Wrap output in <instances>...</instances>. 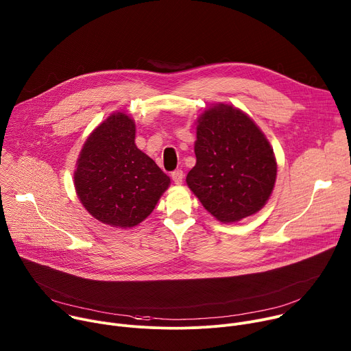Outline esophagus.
<instances>
[{
    "label": "esophagus",
    "instance_id": "esophagus-1",
    "mask_svg": "<svg viewBox=\"0 0 351 351\" xmlns=\"http://www.w3.org/2000/svg\"><path fill=\"white\" fill-rule=\"evenodd\" d=\"M183 176H184V173H183L182 169H176V171L172 172V180H173L176 184H182Z\"/></svg>",
    "mask_w": 351,
    "mask_h": 351
}]
</instances>
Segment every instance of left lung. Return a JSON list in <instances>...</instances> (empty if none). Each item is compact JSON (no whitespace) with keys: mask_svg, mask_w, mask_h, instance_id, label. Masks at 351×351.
I'll list each match as a JSON object with an SVG mask.
<instances>
[{"mask_svg":"<svg viewBox=\"0 0 351 351\" xmlns=\"http://www.w3.org/2000/svg\"><path fill=\"white\" fill-rule=\"evenodd\" d=\"M194 153L187 186L218 221L236 222L264 207L276 180V161L253 119L225 104L207 110L198 119Z\"/></svg>","mask_w":351,"mask_h":351,"instance_id":"8db88e82","label":"left lung"}]
</instances>
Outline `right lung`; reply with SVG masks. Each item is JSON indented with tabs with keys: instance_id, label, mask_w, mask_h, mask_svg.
<instances>
[{
	"instance_id": "1",
	"label": "right lung",
	"mask_w": 351,
	"mask_h": 351,
	"mask_svg": "<svg viewBox=\"0 0 351 351\" xmlns=\"http://www.w3.org/2000/svg\"><path fill=\"white\" fill-rule=\"evenodd\" d=\"M134 133V122L126 114L111 115L84 143L75 172L83 207L117 228H132L145 219L171 183L136 147Z\"/></svg>"
}]
</instances>
